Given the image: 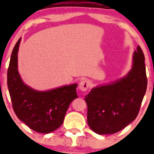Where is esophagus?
I'll list each match as a JSON object with an SVG mask.
<instances>
[{"mask_svg":"<svg viewBox=\"0 0 154 154\" xmlns=\"http://www.w3.org/2000/svg\"><path fill=\"white\" fill-rule=\"evenodd\" d=\"M91 87V82L88 79H83L79 83V89L82 91H86Z\"/></svg>","mask_w":154,"mask_h":154,"instance_id":"34e87169","label":"esophagus"}]
</instances>
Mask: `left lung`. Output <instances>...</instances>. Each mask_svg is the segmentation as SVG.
<instances>
[{"mask_svg": "<svg viewBox=\"0 0 154 154\" xmlns=\"http://www.w3.org/2000/svg\"><path fill=\"white\" fill-rule=\"evenodd\" d=\"M144 61L138 45L128 75L111 84L93 88L86 95L88 124L95 133H116L137 117L147 88Z\"/></svg>", "mask_w": 154, "mask_h": 154, "instance_id": "1", "label": "left lung"}]
</instances>
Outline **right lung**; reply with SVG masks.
<instances>
[{
	"label": "right lung",
	"instance_id": "add662e5",
	"mask_svg": "<svg viewBox=\"0 0 154 154\" xmlns=\"http://www.w3.org/2000/svg\"><path fill=\"white\" fill-rule=\"evenodd\" d=\"M21 38L16 43L7 72V85L16 115L29 128L50 133L63 122L71 102L77 98V84L48 91H35L22 82L17 69V54Z\"/></svg>",
	"mask_w": 154,
	"mask_h": 154
}]
</instances>
